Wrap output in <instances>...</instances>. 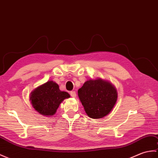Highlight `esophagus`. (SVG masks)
Segmentation results:
<instances>
[{"label": "esophagus", "instance_id": "1", "mask_svg": "<svg viewBox=\"0 0 158 158\" xmlns=\"http://www.w3.org/2000/svg\"><path fill=\"white\" fill-rule=\"evenodd\" d=\"M70 94H71V97H73V98H75L76 97V92H75V91H71Z\"/></svg>", "mask_w": 158, "mask_h": 158}]
</instances>
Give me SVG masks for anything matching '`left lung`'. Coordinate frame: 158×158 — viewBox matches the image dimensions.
I'll list each match as a JSON object with an SVG mask.
<instances>
[{
  "instance_id": "1",
  "label": "left lung",
  "mask_w": 158,
  "mask_h": 158,
  "mask_svg": "<svg viewBox=\"0 0 158 158\" xmlns=\"http://www.w3.org/2000/svg\"><path fill=\"white\" fill-rule=\"evenodd\" d=\"M78 96L87 116L98 119L112 110L118 92L112 83L98 77L86 81L79 89Z\"/></svg>"
}]
</instances>
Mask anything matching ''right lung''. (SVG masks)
<instances>
[{
    "label": "right lung",
    "instance_id": "right-lung-1",
    "mask_svg": "<svg viewBox=\"0 0 158 158\" xmlns=\"http://www.w3.org/2000/svg\"><path fill=\"white\" fill-rule=\"evenodd\" d=\"M66 91H62L58 84L48 81L32 90L29 100L36 111L45 116H53L61 102L70 98Z\"/></svg>",
    "mask_w": 158,
    "mask_h": 158
}]
</instances>
